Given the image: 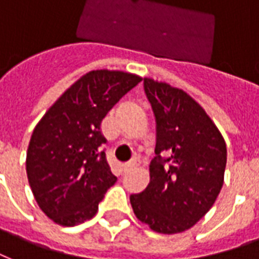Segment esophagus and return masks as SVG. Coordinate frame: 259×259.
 Instances as JSON below:
<instances>
[{
    "mask_svg": "<svg viewBox=\"0 0 259 259\" xmlns=\"http://www.w3.org/2000/svg\"><path fill=\"white\" fill-rule=\"evenodd\" d=\"M138 165H139V158H138V157H134L131 161H128L127 164L124 165V170H130V169L135 168Z\"/></svg>",
    "mask_w": 259,
    "mask_h": 259,
    "instance_id": "obj_1",
    "label": "esophagus"
}]
</instances>
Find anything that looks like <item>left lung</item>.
Returning <instances> with one entry per match:
<instances>
[{
  "label": "left lung",
  "mask_w": 259,
  "mask_h": 259,
  "mask_svg": "<svg viewBox=\"0 0 259 259\" xmlns=\"http://www.w3.org/2000/svg\"><path fill=\"white\" fill-rule=\"evenodd\" d=\"M157 124L150 183L130 196L137 219L158 233L191 228L210 210L224 183L227 145L205 109L186 91L145 77Z\"/></svg>",
  "instance_id": "8db88e82"
}]
</instances>
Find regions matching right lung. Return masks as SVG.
I'll list each match as a JSON object with an SVG mask.
<instances>
[{
	"mask_svg": "<svg viewBox=\"0 0 259 259\" xmlns=\"http://www.w3.org/2000/svg\"><path fill=\"white\" fill-rule=\"evenodd\" d=\"M142 80L121 71L85 73L36 124L27 150V178L40 210L63 227L93 219L117 182L101 146V122Z\"/></svg>",
	"mask_w": 259,
	"mask_h": 259,
	"instance_id": "obj_1",
	"label": "right lung"
}]
</instances>
